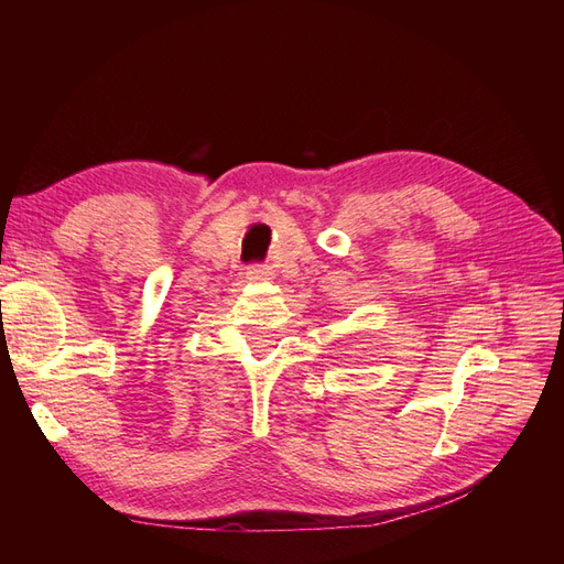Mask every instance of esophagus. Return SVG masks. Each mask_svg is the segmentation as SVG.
<instances>
[{"label": "esophagus", "instance_id": "34e87169", "mask_svg": "<svg viewBox=\"0 0 564 564\" xmlns=\"http://www.w3.org/2000/svg\"><path fill=\"white\" fill-rule=\"evenodd\" d=\"M273 275H275L273 267H267V263H263V267H249L247 269V279L249 281H271Z\"/></svg>", "mask_w": 564, "mask_h": 564}]
</instances>
